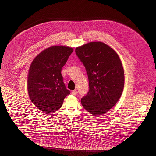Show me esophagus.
I'll use <instances>...</instances> for the list:
<instances>
[{
	"mask_svg": "<svg viewBox=\"0 0 156 156\" xmlns=\"http://www.w3.org/2000/svg\"><path fill=\"white\" fill-rule=\"evenodd\" d=\"M71 94L74 95H76L77 94V91L76 90H71Z\"/></svg>",
	"mask_w": 156,
	"mask_h": 156,
	"instance_id": "esophagus-1",
	"label": "esophagus"
}]
</instances>
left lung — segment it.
<instances>
[{"label":"left lung","instance_id":"left-lung-1","mask_svg":"<svg viewBox=\"0 0 156 156\" xmlns=\"http://www.w3.org/2000/svg\"><path fill=\"white\" fill-rule=\"evenodd\" d=\"M75 52L88 74L89 91L81 99L94 116L105 114L118 102L124 86V72L118 54L101 42L76 47Z\"/></svg>","mask_w":156,"mask_h":156}]
</instances>
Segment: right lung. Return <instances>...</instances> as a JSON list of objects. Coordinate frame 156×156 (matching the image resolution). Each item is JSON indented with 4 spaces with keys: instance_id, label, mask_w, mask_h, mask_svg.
Returning <instances> with one entry per match:
<instances>
[{
    "instance_id": "obj_1",
    "label": "right lung",
    "mask_w": 156,
    "mask_h": 156,
    "mask_svg": "<svg viewBox=\"0 0 156 156\" xmlns=\"http://www.w3.org/2000/svg\"><path fill=\"white\" fill-rule=\"evenodd\" d=\"M73 51L69 47L51 46L37 55L30 66L28 94L34 105L45 113L60 109L65 97L70 94L61 70Z\"/></svg>"
}]
</instances>
